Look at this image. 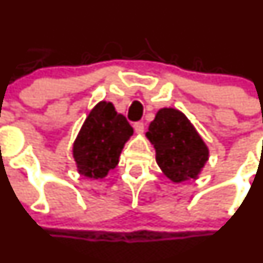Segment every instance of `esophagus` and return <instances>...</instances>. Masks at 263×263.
Returning a JSON list of instances; mask_svg holds the SVG:
<instances>
[{"label": "esophagus", "mask_w": 263, "mask_h": 263, "mask_svg": "<svg viewBox=\"0 0 263 263\" xmlns=\"http://www.w3.org/2000/svg\"><path fill=\"white\" fill-rule=\"evenodd\" d=\"M134 130H135V133H137V134H142L143 132H144V124L143 123H135L134 124Z\"/></svg>", "instance_id": "esophagus-1"}]
</instances>
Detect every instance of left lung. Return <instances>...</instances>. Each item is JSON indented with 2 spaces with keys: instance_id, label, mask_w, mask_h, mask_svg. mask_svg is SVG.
Wrapping results in <instances>:
<instances>
[{
  "instance_id": "obj_1",
  "label": "left lung",
  "mask_w": 263,
  "mask_h": 263,
  "mask_svg": "<svg viewBox=\"0 0 263 263\" xmlns=\"http://www.w3.org/2000/svg\"><path fill=\"white\" fill-rule=\"evenodd\" d=\"M145 137L156 151V162L173 183L197 180L210 157V149L193 124L181 111H157Z\"/></svg>"
}]
</instances>
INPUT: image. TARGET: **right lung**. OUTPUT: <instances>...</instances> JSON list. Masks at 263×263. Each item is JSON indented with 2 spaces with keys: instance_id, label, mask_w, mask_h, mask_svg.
Instances as JSON below:
<instances>
[{
  "instance_id": "1",
  "label": "right lung",
  "mask_w": 263,
  "mask_h": 263,
  "mask_svg": "<svg viewBox=\"0 0 263 263\" xmlns=\"http://www.w3.org/2000/svg\"><path fill=\"white\" fill-rule=\"evenodd\" d=\"M125 116L111 102L101 101L88 114L72 144L77 171L89 179H103L119 163L125 143L133 135Z\"/></svg>"
}]
</instances>
